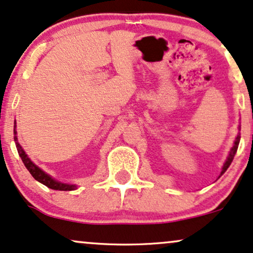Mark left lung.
I'll return each mask as SVG.
<instances>
[{
	"instance_id": "obj_1",
	"label": "left lung",
	"mask_w": 253,
	"mask_h": 253,
	"mask_svg": "<svg viewBox=\"0 0 253 253\" xmlns=\"http://www.w3.org/2000/svg\"><path fill=\"white\" fill-rule=\"evenodd\" d=\"M239 129H240V127H239ZM239 140H240V134L237 135L236 140H234V145H233V147L231 148V151H230V153H229V157H227V159H226V161H225V164H224L223 169H221V173H220V175H223V174H224L225 171H226V169H229V166L231 165V163H232V160H233V158H234V154H236L237 150H238Z\"/></svg>"
}]
</instances>
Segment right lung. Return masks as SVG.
Segmentation results:
<instances>
[{"label":"right lung","instance_id":"1","mask_svg":"<svg viewBox=\"0 0 253 253\" xmlns=\"http://www.w3.org/2000/svg\"><path fill=\"white\" fill-rule=\"evenodd\" d=\"M14 127H16V125H15ZM14 140H15V145H16V148H17V152H19V156L21 157V159H22L24 166L27 167V169L30 172V174L33 175V178L35 179V180H38L39 182H41V184L45 185L47 187L51 188V190H57V191H73L77 188V185H72V184H63V182H60L55 180V179H53L49 174H47V173L42 171L41 169H40L39 166H36L34 163H33L32 160L29 159L28 156L26 154V152L23 151V148L21 147V145L19 144V141H17V136H16V129H14Z\"/></svg>","mask_w":253,"mask_h":253}]
</instances>
